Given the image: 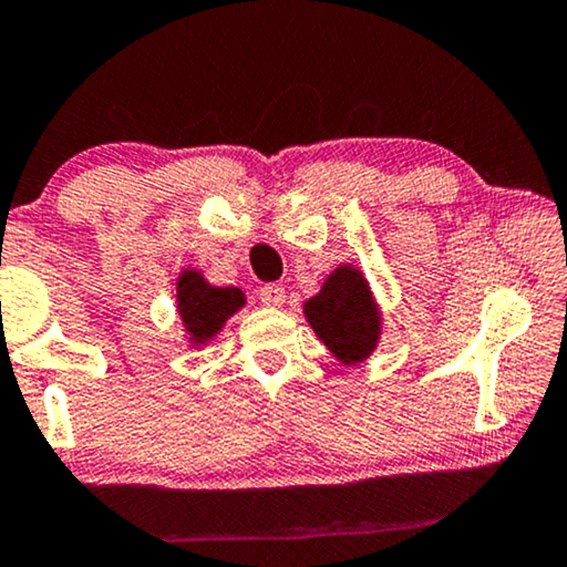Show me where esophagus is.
I'll return each instance as SVG.
<instances>
[{"mask_svg":"<svg viewBox=\"0 0 567 567\" xmlns=\"http://www.w3.org/2000/svg\"><path fill=\"white\" fill-rule=\"evenodd\" d=\"M259 300L265 302V306H282V302H285V287L277 285V282L265 285L259 290Z\"/></svg>","mask_w":567,"mask_h":567,"instance_id":"esophagus-1","label":"esophagus"}]
</instances>
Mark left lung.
Segmentation results:
<instances>
[{
	"label": "left lung",
	"instance_id": "1",
	"mask_svg": "<svg viewBox=\"0 0 567 567\" xmlns=\"http://www.w3.org/2000/svg\"><path fill=\"white\" fill-rule=\"evenodd\" d=\"M310 329L344 364L364 362L378 347L382 318L372 290L354 265H341L326 277L321 292L302 306Z\"/></svg>",
	"mask_w": 567,
	"mask_h": 567
}]
</instances>
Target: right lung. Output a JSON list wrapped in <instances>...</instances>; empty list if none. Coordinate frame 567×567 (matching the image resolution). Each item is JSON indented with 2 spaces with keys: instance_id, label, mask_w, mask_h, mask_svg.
I'll return each instance as SVG.
<instances>
[{
  "instance_id": "right-lung-1",
  "label": "right lung",
  "mask_w": 567,
  "mask_h": 567,
  "mask_svg": "<svg viewBox=\"0 0 567 567\" xmlns=\"http://www.w3.org/2000/svg\"><path fill=\"white\" fill-rule=\"evenodd\" d=\"M244 302L238 287H215L197 269H185L177 280V310L193 347L207 344Z\"/></svg>"
}]
</instances>
